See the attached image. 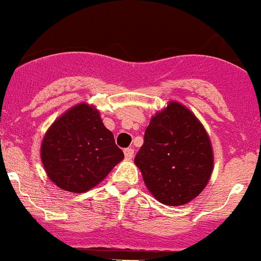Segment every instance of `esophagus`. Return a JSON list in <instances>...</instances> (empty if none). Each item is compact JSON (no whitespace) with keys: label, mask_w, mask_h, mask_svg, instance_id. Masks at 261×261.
I'll use <instances>...</instances> for the list:
<instances>
[{"label":"esophagus","mask_w":261,"mask_h":261,"mask_svg":"<svg viewBox=\"0 0 261 261\" xmlns=\"http://www.w3.org/2000/svg\"><path fill=\"white\" fill-rule=\"evenodd\" d=\"M124 156L125 159H132L134 156V149L132 147H128V148L124 149Z\"/></svg>","instance_id":"1"}]
</instances>
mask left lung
I'll use <instances>...</instances> for the list:
<instances>
[{
    "label": "left lung",
    "mask_w": 261,
    "mask_h": 261,
    "mask_svg": "<svg viewBox=\"0 0 261 261\" xmlns=\"http://www.w3.org/2000/svg\"><path fill=\"white\" fill-rule=\"evenodd\" d=\"M134 162L159 202L182 205L198 197L210 180L212 146L195 115L172 101L151 119Z\"/></svg>",
    "instance_id": "8db88e82"
}]
</instances>
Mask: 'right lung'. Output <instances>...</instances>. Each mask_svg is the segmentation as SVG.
<instances>
[{"mask_svg":"<svg viewBox=\"0 0 261 261\" xmlns=\"http://www.w3.org/2000/svg\"><path fill=\"white\" fill-rule=\"evenodd\" d=\"M124 159L99 112L80 104L64 113L45 133L42 161L49 179L61 189L84 193L105 179Z\"/></svg>","mask_w":261,"mask_h":261,"instance_id":"1","label":"right lung"}]
</instances>
